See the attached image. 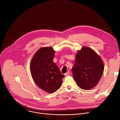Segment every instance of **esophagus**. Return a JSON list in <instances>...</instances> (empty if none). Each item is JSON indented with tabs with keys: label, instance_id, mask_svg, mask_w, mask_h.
Masks as SVG:
<instances>
[{
	"label": "esophagus",
	"instance_id": "obj_1",
	"mask_svg": "<svg viewBox=\"0 0 120 120\" xmlns=\"http://www.w3.org/2000/svg\"><path fill=\"white\" fill-rule=\"evenodd\" d=\"M70 74H71V72H70V71H68L66 73H65V76H67V75H70Z\"/></svg>",
	"mask_w": 120,
	"mask_h": 120
}]
</instances>
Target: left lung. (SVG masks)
Instances as JSON below:
<instances>
[{"label":"left lung","mask_w":120,"mask_h":120,"mask_svg":"<svg viewBox=\"0 0 120 120\" xmlns=\"http://www.w3.org/2000/svg\"><path fill=\"white\" fill-rule=\"evenodd\" d=\"M72 69L73 78L78 86L83 90H90L100 81L104 72V64L95 51L83 47L76 54Z\"/></svg>","instance_id":"obj_1"}]
</instances>
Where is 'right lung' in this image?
<instances>
[{"label":"right lung","mask_w":120,"mask_h":120,"mask_svg":"<svg viewBox=\"0 0 120 120\" xmlns=\"http://www.w3.org/2000/svg\"><path fill=\"white\" fill-rule=\"evenodd\" d=\"M55 53L52 47L40 48L30 63V72L34 82L40 89L51 94L59 89L64 77L53 62Z\"/></svg>","instance_id":"right-lung-1"}]
</instances>
